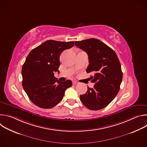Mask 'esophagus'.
I'll use <instances>...</instances> for the list:
<instances>
[{
	"label": "esophagus",
	"instance_id": "1",
	"mask_svg": "<svg viewBox=\"0 0 147 147\" xmlns=\"http://www.w3.org/2000/svg\"><path fill=\"white\" fill-rule=\"evenodd\" d=\"M78 82L76 81H73V85H75V84H78Z\"/></svg>",
	"mask_w": 147,
	"mask_h": 147
}]
</instances>
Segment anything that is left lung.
<instances>
[{"label": "left lung", "mask_w": 147, "mask_h": 147, "mask_svg": "<svg viewBox=\"0 0 147 147\" xmlns=\"http://www.w3.org/2000/svg\"><path fill=\"white\" fill-rule=\"evenodd\" d=\"M75 45L85 51L89 59L87 73L95 83L85 94L80 96L82 103L89 109L98 111L107 107L120 90L123 78L121 65L115 52L99 39L91 38L76 41Z\"/></svg>", "instance_id": "obj_1"}]
</instances>
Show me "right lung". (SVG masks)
<instances>
[{
  "instance_id": "right-lung-1",
  "label": "right lung",
  "mask_w": 147,
  "mask_h": 147,
  "mask_svg": "<svg viewBox=\"0 0 147 147\" xmlns=\"http://www.w3.org/2000/svg\"><path fill=\"white\" fill-rule=\"evenodd\" d=\"M74 41L48 40L32 49L22 67V85L31 101L38 107L49 109L63 99L67 88L72 86L70 80L60 81L54 72L59 73L61 53L72 48Z\"/></svg>"
}]
</instances>
